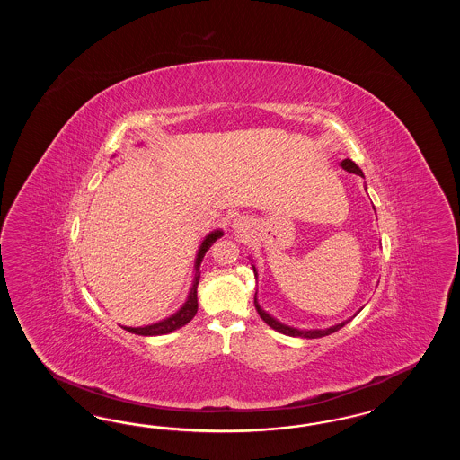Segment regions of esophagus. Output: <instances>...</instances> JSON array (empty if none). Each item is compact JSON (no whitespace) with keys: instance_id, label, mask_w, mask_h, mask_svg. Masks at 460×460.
<instances>
[{"instance_id":"1","label":"esophagus","mask_w":460,"mask_h":460,"mask_svg":"<svg viewBox=\"0 0 460 460\" xmlns=\"http://www.w3.org/2000/svg\"><path fill=\"white\" fill-rule=\"evenodd\" d=\"M246 227H248V221H246V219L239 217V219L234 221V229H236L237 233H239V231H244Z\"/></svg>"}]
</instances>
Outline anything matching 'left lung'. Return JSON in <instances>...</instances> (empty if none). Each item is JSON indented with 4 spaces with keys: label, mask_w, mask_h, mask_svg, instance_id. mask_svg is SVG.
Masks as SVG:
<instances>
[{
    "label": "left lung",
    "mask_w": 460,
    "mask_h": 460,
    "mask_svg": "<svg viewBox=\"0 0 460 460\" xmlns=\"http://www.w3.org/2000/svg\"><path fill=\"white\" fill-rule=\"evenodd\" d=\"M341 167L344 168L346 172H350V173H356V175H362L361 168L358 167L352 160H342L341 162ZM252 271H254V277L258 275L256 273V268L252 266ZM254 306H256V310H258V314H260V317L263 319V321L271 327V329H275V331H279L281 334L292 335V337H306V339H317V337H323V335L332 334L335 331H339L341 327H344L349 321L341 322V323H337L334 327H329V329H317V331H298V329H293V327H288V325H285V323H281V322L277 321V319H273L270 314H266L265 310L260 306L258 304V300H256V295H254Z\"/></svg>",
    "instance_id": "1"
}]
</instances>
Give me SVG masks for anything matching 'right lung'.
<instances>
[{"instance_id":"right-lung-1","label":"right lung","mask_w":460,"mask_h":460,"mask_svg":"<svg viewBox=\"0 0 460 460\" xmlns=\"http://www.w3.org/2000/svg\"><path fill=\"white\" fill-rule=\"evenodd\" d=\"M221 236H223V231L217 229V231H212L210 234L204 237L200 248L197 251V256H195L194 283H192V288H190V292H189V296H187L185 304L181 306V310H177L173 315H170L165 321L156 322V323H152V325H145V327H123V329H126V331L131 332V334L137 335L170 334V332L181 329V327L187 325L189 322L192 321L195 314H197V306H199V304H197V285H199V279H200L199 266L202 263V260H204V256H206V252H208L210 246Z\"/></svg>"}]
</instances>
